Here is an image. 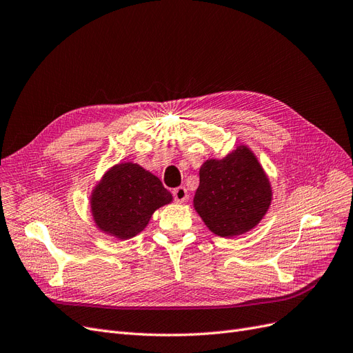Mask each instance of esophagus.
<instances>
[{
	"instance_id": "obj_1",
	"label": "esophagus",
	"mask_w": 353,
	"mask_h": 353,
	"mask_svg": "<svg viewBox=\"0 0 353 353\" xmlns=\"http://www.w3.org/2000/svg\"><path fill=\"white\" fill-rule=\"evenodd\" d=\"M188 190H186V188H183V186H179V188H176V189H173V198H174V201L176 202H179V203H183V202H186V199H188Z\"/></svg>"
}]
</instances>
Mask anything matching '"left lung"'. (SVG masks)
I'll use <instances>...</instances> for the list:
<instances>
[{
    "mask_svg": "<svg viewBox=\"0 0 353 353\" xmlns=\"http://www.w3.org/2000/svg\"><path fill=\"white\" fill-rule=\"evenodd\" d=\"M271 201L270 179L246 145L236 146L221 160L210 158L199 168L193 208L214 234L234 237L252 230Z\"/></svg>",
    "mask_w": 353,
    "mask_h": 353,
    "instance_id": "obj_1",
    "label": "left lung"
}]
</instances>
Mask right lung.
I'll list each match as a JSON object with an SVG mask.
<instances>
[{"label":"right lung","mask_w":353,"mask_h":353,"mask_svg":"<svg viewBox=\"0 0 353 353\" xmlns=\"http://www.w3.org/2000/svg\"><path fill=\"white\" fill-rule=\"evenodd\" d=\"M173 201L161 180L136 163H119L90 193V214L98 230L120 241L139 234L152 214Z\"/></svg>","instance_id":"right-lung-1"}]
</instances>
